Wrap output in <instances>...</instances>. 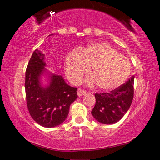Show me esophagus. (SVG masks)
Here are the masks:
<instances>
[{
  "instance_id": "esophagus-1",
  "label": "esophagus",
  "mask_w": 160,
  "mask_h": 160,
  "mask_svg": "<svg viewBox=\"0 0 160 160\" xmlns=\"http://www.w3.org/2000/svg\"><path fill=\"white\" fill-rule=\"evenodd\" d=\"M77 93H78V97H82V96H83L84 94H85L86 93V91H84V90H82V89H78V91H77Z\"/></svg>"
}]
</instances>
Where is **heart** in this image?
Here are the masks:
<instances>
[{"mask_svg": "<svg viewBox=\"0 0 160 160\" xmlns=\"http://www.w3.org/2000/svg\"><path fill=\"white\" fill-rule=\"evenodd\" d=\"M93 76L89 83L97 82L104 91H111L121 86L128 78L131 63L127 58L104 42L93 43L81 49L71 51L65 60V72L69 82L78 84L89 72Z\"/></svg>", "mask_w": 160, "mask_h": 160, "instance_id": "b5f03b06", "label": "heart"}]
</instances>
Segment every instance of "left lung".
I'll return each instance as SVG.
<instances>
[{"instance_id": "left-lung-1", "label": "left lung", "mask_w": 160, "mask_h": 160, "mask_svg": "<svg viewBox=\"0 0 160 160\" xmlns=\"http://www.w3.org/2000/svg\"><path fill=\"white\" fill-rule=\"evenodd\" d=\"M134 76L109 93H95L96 104L92 110L93 117L104 124L119 121L129 110L134 97Z\"/></svg>"}]
</instances>
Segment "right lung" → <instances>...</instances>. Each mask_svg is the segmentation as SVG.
I'll return each instance as SVG.
<instances>
[{"label":"right lung","mask_w":160,"mask_h":160,"mask_svg":"<svg viewBox=\"0 0 160 160\" xmlns=\"http://www.w3.org/2000/svg\"><path fill=\"white\" fill-rule=\"evenodd\" d=\"M45 57L36 49L25 72V94L29 113L39 125L57 127L65 121L69 106L76 100L77 88L69 86L61 76L50 74L49 84L43 87L40 77L46 71Z\"/></svg>","instance_id":"obj_1"}]
</instances>
